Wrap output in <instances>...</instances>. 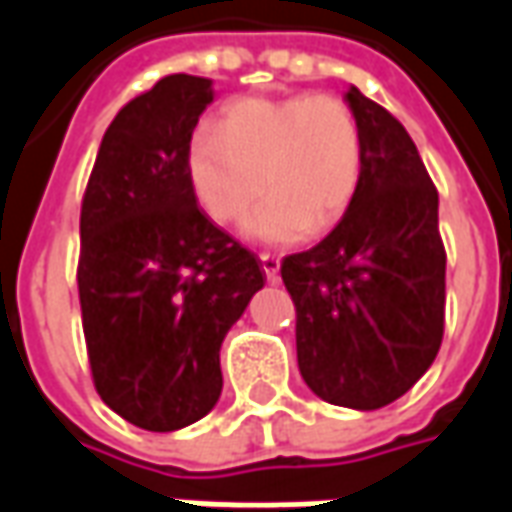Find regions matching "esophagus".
I'll return each instance as SVG.
<instances>
[{"label": "esophagus", "instance_id": "1", "mask_svg": "<svg viewBox=\"0 0 512 512\" xmlns=\"http://www.w3.org/2000/svg\"><path fill=\"white\" fill-rule=\"evenodd\" d=\"M260 263H263V271H266V279L268 282H277L279 279V255H271V252H263L260 255Z\"/></svg>", "mask_w": 512, "mask_h": 512}]
</instances>
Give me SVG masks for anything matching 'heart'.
Masks as SVG:
<instances>
[{
  "label": "heart",
  "mask_w": 512,
  "mask_h": 512,
  "mask_svg": "<svg viewBox=\"0 0 512 512\" xmlns=\"http://www.w3.org/2000/svg\"><path fill=\"white\" fill-rule=\"evenodd\" d=\"M186 172L202 211L244 222L257 244H296L321 235L351 208L362 172L365 139L354 109L337 95L238 98L219 123H202L186 147Z\"/></svg>",
  "instance_id": "heart-1"
}]
</instances>
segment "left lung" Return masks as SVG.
I'll use <instances>...</instances> for the list:
<instances>
[{
	"mask_svg": "<svg viewBox=\"0 0 512 512\" xmlns=\"http://www.w3.org/2000/svg\"><path fill=\"white\" fill-rule=\"evenodd\" d=\"M365 172L340 224L282 260L296 304L301 378L334 406L373 411L428 373L444 334L439 194L417 145L384 106L348 87Z\"/></svg>",
	"mask_w": 512,
	"mask_h": 512,
	"instance_id": "left-lung-1",
	"label": "left lung"
}]
</instances>
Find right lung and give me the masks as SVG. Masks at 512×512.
<instances>
[{"label": "right lung", "instance_id": "obj_1", "mask_svg": "<svg viewBox=\"0 0 512 512\" xmlns=\"http://www.w3.org/2000/svg\"><path fill=\"white\" fill-rule=\"evenodd\" d=\"M213 82L158 79L106 128L82 200L79 301L98 395L169 433L222 395L224 334L266 285L246 246L197 208L186 147Z\"/></svg>", "mask_w": 512, "mask_h": 512}]
</instances>
